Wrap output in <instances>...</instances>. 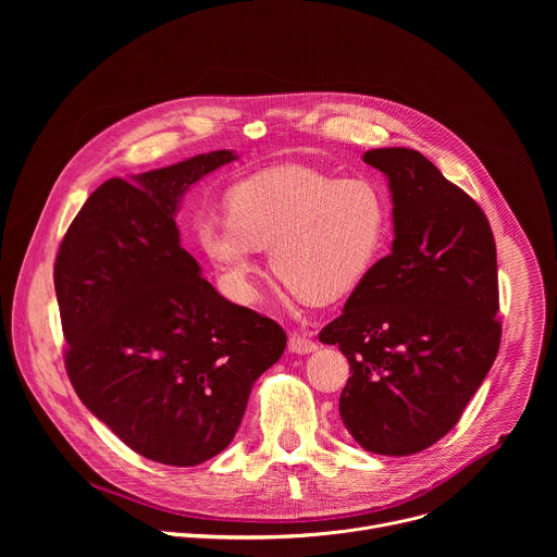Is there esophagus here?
I'll use <instances>...</instances> for the list:
<instances>
[{
	"mask_svg": "<svg viewBox=\"0 0 557 557\" xmlns=\"http://www.w3.org/2000/svg\"><path fill=\"white\" fill-rule=\"evenodd\" d=\"M288 350L295 352V355H310L317 350V344L306 337V335H299V333H293L290 339H288Z\"/></svg>",
	"mask_w": 557,
	"mask_h": 557,
	"instance_id": "obj_1",
	"label": "esophagus"
}]
</instances>
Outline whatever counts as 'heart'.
<instances>
[{
    "label": "heart",
    "mask_w": 557,
    "mask_h": 557,
    "mask_svg": "<svg viewBox=\"0 0 557 557\" xmlns=\"http://www.w3.org/2000/svg\"><path fill=\"white\" fill-rule=\"evenodd\" d=\"M385 226V196L370 178L290 165L231 187L226 218H205L194 233L231 299H256L258 251H269L273 275L295 295L331 304L370 273Z\"/></svg>",
    "instance_id": "b5f03b06"
}]
</instances>
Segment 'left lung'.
<instances>
[{
    "label": "left lung",
    "mask_w": 557,
    "mask_h": 557,
    "mask_svg": "<svg viewBox=\"0 0 557 557\" xmlns=\"http://www.w3.org/2000/svg\"><path fill=\"white\" fill-rule=\"evenodd\" d=\"M363 161L385 174L394 243L322 333L352 376L339 414L372 454L410 456L443 438L500 348L498 264L487 215L408 147Z\"/></svg>",
    "instance_id": "8db88e82"
}]
</instances>
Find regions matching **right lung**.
<instances>
[{
	"instance_id": "add662e5",
	"label": "right lung",
	"mask_w": 557,
	"mask_h": 557,
	"mask_svg": "<svg viewBox=\"0 0 557 557\" xmlns=\"http://www.w3.org/2000/svg\"><path fill=\"white\" fill-rule=\"evenodd\" d=\"M235 158L220 149L106 181L67 226L54 262L76 396L127 447L163 465L220 454L253 383L286 348L277 322L224 299L181 247V198Z\"/></svg>"
}]
</instances>
